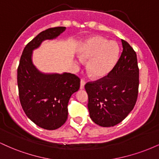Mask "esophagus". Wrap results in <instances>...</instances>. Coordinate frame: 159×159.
Listing matches in <instances>:
<instances>
[{"instance_id": "esophagus-1", "label": "esophagus", "mask_w": 159, "mask_h": 159, "mask_svg": "<svg viewBox=\"0 0 159 159\" xmlns=\"http://www.w3.org/2000/svg\"><path fill=\"white\" fill-rule=\"evenodd\" d=\"M84 85H85V81L84 80H81V84H80V89L81 90H83L84 88Z\"/></svg>"}]
</instances>
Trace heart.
Instances as JSON below:
<instances>
[{
  "instance_id": "1",
  "label": "heart",
  "mask_w": 159,
  "mask_h": 159,
  "mask_svg": "<svg viewBox=\"0 0 159 159\" xmlns=\"http://www.w3.org/2000/svg\"><path fill=\"white\" fill-rule=\"evenodd\" d=\"M78 57L87 61V69L91 77L101 78L112 70L119 57V46L114 41L101 36H93L86 40L78 49ZM75 61L76 66L80 65Z\"/></svg>"
}]
</instances>
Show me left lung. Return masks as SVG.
<instances>
[{
	"mask_svg": "<svg viewBox=\"0 0 159 159\" xmlns=\"http://www.w3.org/2000/svg\"><path fill=\"white\" fill-rule=\"evenodd\" d=\"M123 52L107 77L87 83L90 117L102 127L117 125L134 108L138 94L139 69L136 53L121 39Z\"/></svg>",
	"mask_w": 159,
	"mask_h": 159,
	"instance_id": "1",
	"label": "left lung"
}]
</instances>
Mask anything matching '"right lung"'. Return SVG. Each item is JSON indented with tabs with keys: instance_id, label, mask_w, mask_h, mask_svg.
Here are the masks:
<instances>
[{
	"instance_id": "right-lung-1",
	"label": "right lung",
	"mask_w": 159,
	"mask_h": 159,
	"mask_svg": "<svg viewBox=\"0 0 159 159\" xmlns=\"http://www.w3.org/2000/svg\"><path fill=\"white\" fill-rule=\"evenodd\" d=\"M65 30V27H57L39 33L24 48L17 71L19 99L25 114L47 130H54L66 123L69 100L79 90L80 79L68 72H41L33 63V52L43 41L57 39Z\"/></svg>"
}]
</instances>
